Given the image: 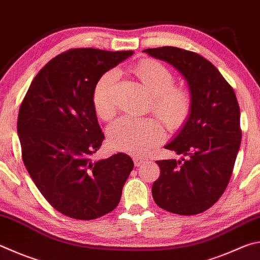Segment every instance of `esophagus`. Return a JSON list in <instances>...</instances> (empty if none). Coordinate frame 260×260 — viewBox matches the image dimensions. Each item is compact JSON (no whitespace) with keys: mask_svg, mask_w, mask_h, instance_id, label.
<instances>
[{"mask_svg":"<svg viewBox=\"0 0 260 260\" xmlns=\"http://www.w3.org/2000/svg\"><path fill=\"white\" fill-rule=\"evenodd\" d=\"M133 159H134V164H135V166H136V167L141 166V165H142L143 162H145V161H146V159H144V158H141V157H134Z\"/></svg>","mask_w":260,"mask_h":260,"instance_id":"1","label":"esophagus"}]
</instances>
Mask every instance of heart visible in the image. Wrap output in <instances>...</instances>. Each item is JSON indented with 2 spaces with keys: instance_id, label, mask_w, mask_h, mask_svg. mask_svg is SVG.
Wrapping results in <instances>:
<instances>
[{
  "instance_id": "heart-1",
  "label": "heart",
  "mask_w": 260,
  "mask_h": 260,
  "mask_svg": "<svg viewBox=\"0 0 260 260\" xmlns=\"http://www.w3.org/2000/svg\"><path fill=\"white\" fill-rule=\"evenodd\" d=\"M140 82L151 95V110L171 129L185 124L191 115L193 96L190 89L175 84V76L166 66L152 59H145L133 68ZM119 78L116 69L101 75L93 88V106L96 115L110 120L116 114L112 92ZM165 128L157 118L124 116L108 129V140L116 150L132 154H143L165 140Z\"/></svg>"
}]
</instances>
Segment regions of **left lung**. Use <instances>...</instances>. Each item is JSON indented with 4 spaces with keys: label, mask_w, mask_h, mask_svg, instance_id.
<instances>
[{
    "label": "left lung",
    "mask_w": 260,
    "mask_h": 260,
    "mask_svg": "<svg viewBox=\"0 0 260 260\" xmlns=\"http://www.w3.org/2000/svg\"><path fill=\"white\" fill-rule=\"evenodd\" d=\"M173 64L187 81L193 107L186 124L165 148L182 160H159L152 197L160 208L183 216L214 206L228 187L241 143L235 93L214 64L192 51L174 46L146 49Z\"/></svg>",
    "instance_id": "1"
}]
</instances>
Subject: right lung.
Listing matches in <instances>:
<instances>
[{"label": "right lung", "mask_w": 260, "mask_h": 260, "mask_svg": "<svg viewBox=\"0 0 260 260\" xmlns=\"http://www.w3.org/2000/svg\"><path fill=\"white\" fill-rule=\"evenodd\" d=\"M132 54L92 48L60 53L32 79L19 108L23 164L42 196L64 216L91 220L119 204L134 162L122 152L92 159L105 140L92 95L101 75Z\"/></svg>", "instance_id": "obj_1"}]
</instances>
